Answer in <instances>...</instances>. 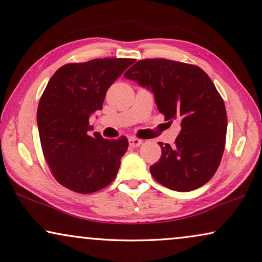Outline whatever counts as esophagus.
<instances>
[{
  "mask_svg": "<svg viewBox=\"0 0 262 262\" xmlns=\"http://www.w3.org/2000/svg\"><path fill=\"white\" fill-rule=\"evenodd\" d=\"M128 143H129L132 147H137L142 144V140L136 139V137H129V139H128Z\"/></svg>",
  "mask_w": 262,
  "mask_h": 262,
  "instance_id": "obj_1",
  "label": "esophagus"
}]
</instances>
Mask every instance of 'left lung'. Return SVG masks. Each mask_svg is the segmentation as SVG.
I'll use <instances>...</instances> for the list:
<instances>
[{
    "mask_svg": "<svg viewBox=\"0 0 262 262\" xmlns=\"http://www.w3.org/2000/svg\"><path fill=\"white\" fill-rule=\"evenodd\" d=\"M123 75L151 89L165 120L181 121L174 144L159 143L161 157L150 167L154 179L181 192L208 182L221 163L227 133L225 103L210 77L196 65L164 58L136 61Z\"/></svg>",
    "mask_w": 262,
    "mask_h": 262,
    "instance_id": "obj_1",
    "label": "left lung"
}]
</instances>
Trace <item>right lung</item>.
I'll return each instance as SVG.
<instances>
[{
    "mask_svg": "<svg viewBox=\"0 0 262 262\" xmlns=\"http://www.w3.org/2000/svg\"><path fill=\"white\" fill-rule=\"evenodd\" d=\"M130 58H97L69 63L49 80L37 106L42 151L51 174L63 187L93 193L116 179L128 141L88 135L89 117L102 110L110 85L120 77Z\"/></svg>",
    "mask_w": 262,
    "mask_h": 262,
    "instance_id": "1",
    "label": "right lung"
}]
</instances>
